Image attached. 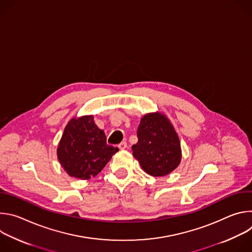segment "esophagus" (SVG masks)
<instances>
[{
	"mask_svg": "<svg viewBox=\"0 0 252 252\" xmlns=\"http://www.w3.org/2000/svg\"><path fill=\"white\" fill-rule=\"evenodd\" d=\"M118 147H119L120 150H125L127 147V143H126V141H122Z\"/></svg>",
	"mask_w": 252,
	"mask_h": 252,
	"instance_id": "esophagus-1",
	"label": "esophagus"
}]
</instances>
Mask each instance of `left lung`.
Returning <instances> with one entry per match:
<instances>
[{
  "instance_id": "left-lung-1",
  "label": "left lung",
  "mask_w": 252,
  "mask_h": 252,
  "mask_svg": "<svg viewBox=\"0 0 252 252\" xmlns=\"http://www.w3.org/2000/svg\"><path fill=\"white\" fill-rule=\"evenodd\" d=\"M137 138L131 148L132 156L150 175L164 176L181 163V142L163 114L157 112L143 116L137 128Z\"/></svg>"
}]
</instances>
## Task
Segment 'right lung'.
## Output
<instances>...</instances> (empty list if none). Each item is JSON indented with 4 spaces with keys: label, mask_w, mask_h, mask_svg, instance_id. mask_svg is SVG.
I'll return each mask as SVG.
<instances>
[{
    "label": "right lung",
    "mask_w": 252,
    "mask_h": 252,
    "mask_svg": "<svg viewBox=\"0 0 252 252\" xmlns=\"http://www.w3.org/2000/svg\"><path fill=\"white\" fill-rule=\"evenodd\" d=\"M119 152L109 146L94 116L71 119L64 127L57 150L58 159L65 172L80 179L95 176Z\"/></svg>",
    "instance_id": "add662e5"
}]
</instances>
